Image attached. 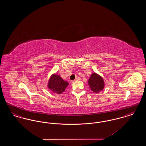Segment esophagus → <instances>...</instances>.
Segmentation results:
<instances>
[{
	"instance_id": "obj_1",
	"label": "esophagus",
	"mask_w": 146,
	"mask_h": 146,
	"mask_svg": "<svg viewBox=\"0 0 146 146\" xmlns=\"http://www.w3.org/2000/svg\"><path fill=\"white\" fill-rule=\"evenodd\" d=\"M80 80V78L79 77V76L76 77V79H75V80Z\"/></svg>"
}]
</instances>
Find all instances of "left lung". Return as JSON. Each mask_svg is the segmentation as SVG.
<instances>
[{"label": "left lung", "mask_w": 146, "mask_h": 146, "mask_svg": "<svg viewBox=\"0 0 146 146\" xmlns=\"http://www.w3.org/2000/svg\"><path fill=\"white\" fill-rule=\"evenodd\" d=\"M91 90L98 93L104 88V83L102 78L96 73H92L88 81Z\"/></svg>", "instance_id": "1"}]
</instances>
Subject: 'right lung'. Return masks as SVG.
Segmentation results:
<instances>
[{
	"label": "right lung",
	"instance_id": "add662e5",
	"mask_svg": "<svg viewBox=\"0 0 146 146\" xmlns=\"http://www.w3.org/2000/svg\"><path fill=\"white\" fill-rule=\"evenodd\" d=\"M69 83L63 80L60 76L52 74L49 79L48 88L57 94H61L67 88Z\"/></svg>",
	"mask_w": 146,
	"mask_h": 146
}]
</instances>
